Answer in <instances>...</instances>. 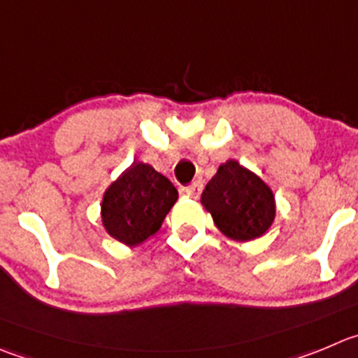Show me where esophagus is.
I'll use <instances>...</instances> for the list:
<instances>
[{
	"instance_id": "34e87169",
	"label": "esophagus",
	"mask_w": 358,
	"mask_h": 358,
	"mask_svg": "<svg viewBox=\"0 0 358 358\" xmlns=\"http://www.w3.org/2000/svg\"><path fill=\"white\" fill-rule=\"evenodd\" d=\"M202 189H203L202 181H193L192 185L185 189V192H186V195L192 196V199H199V196L202 195Z\"/></svg>"
}]
</instances>
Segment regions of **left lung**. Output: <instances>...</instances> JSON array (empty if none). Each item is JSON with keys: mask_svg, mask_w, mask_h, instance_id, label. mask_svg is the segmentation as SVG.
Masks as SVG:
<instances>
[{"mask_svg": "<svg viewBox=\"0 0 358 358\" xmlns=\"http://www.w3.org/2000/svg\"><path fill=\"white\" fill-rule=\"evenodd\" d=\"M200 202L210 213L220 232L241 243L264 236L275 216L272 189L236 159L220 165Z\"/></svg>", "mask_w": 358, "mask_h": 358, "instance_id": "1", "label": "left lung"}]
</instances>
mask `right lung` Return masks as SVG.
I'll return each mask as SVG.
<instances>
[{
    "mask_svg": "<svg viewBox=\"0 0 358 358\" xmlns=\"http://www.w3.org/2000/svg\"><path fill=\"white\" fill-rule=\"evenodd\" d=\"M177 199L176 186L165 176L135 162L103 193L101 223L115 241L137 246L158 232Z\"/></svg>",
    "mask_w": 358,
    "mask_h": 358,
    "instance_id": "obj_1",
    "label": "right lung"
}]
</instances>
